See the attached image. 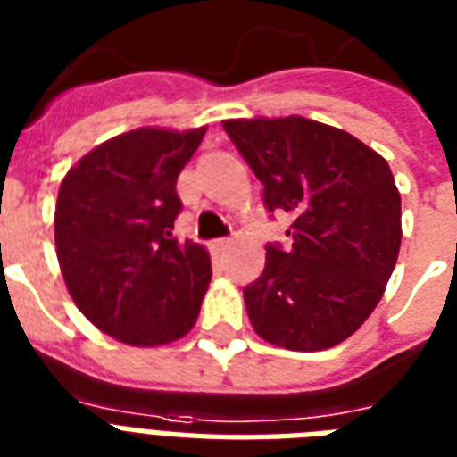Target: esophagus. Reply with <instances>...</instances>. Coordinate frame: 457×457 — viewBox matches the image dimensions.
I'll list each match as a JSON object with an SVG mask.
<instances>
[{
	"instance_id": "1",
	"label": "esophagus",
	"mask_w": 457,
	"mask_h": 457,
	"mask_svg": "<svg viewBox=\"0 0 457 457\" xmlns=\"http://www.w3.org/2000/svg\"><path fill=\"white\" fill-rule=\"evenodd\" d=\"M229 246H232V239H229V237H222V239H215V242H213V249L218 251V253L228 251Z\"/></svg>"
}]
</instances>
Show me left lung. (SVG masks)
<instances>
[{
	"label": "left lung",
	"mask_w": 457,
	"mask_h": 457,
	"mask_svg": "<svg viewBox=\"0 0 457 457\" xmlns=\"http://www.w3.org/2000/svg\"><path fill=\"white\" fill-rule=\"evenodd\" d=\"M263 185L265 208L287 211L289 249L265 246L244 287L258 337L289 351L348 339L375 311L401 249V194L389 163L353 135L308 118L222 120Z\"/></svg>",
	"instance_id": "obj_1"
}]
</instances>
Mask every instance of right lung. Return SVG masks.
I'll return each instance as SVG.
<instances>
[{
    "label": "right lung",
    "mask_w": 457,
    "mask_h": 457,
    "mask_svg": "<svg viewBox=\"0 0 457 457\" xmlns=\"http://www.w3.org/2000/svg\"><path fill=\"white\" fill-rule=\"evenodd\" d=\"M206 128H137L82 156L61 182L54 239L82 315L130 346L185 337L199 318L211 258L172 235L175 185Z\"/></svg>",
    "instance_id": "add662e5"
}]
</instances>
